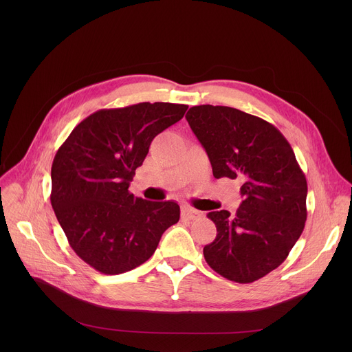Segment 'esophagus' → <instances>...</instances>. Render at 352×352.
Here are the masks:
<instances>
[{"mask_svg": "<svg viewBox=\"0 0 352 352\" xmlns=\"http://www.w3.org/2000/svg\"><path fill=\"white\" fill-rule=\"evenodd\" d=\"M181 214H182L184 219H188V220H195V219L202 216V213L195 210V209H192V208H188V206H184V208H182Z\"/></svg>", "mask_w": 352, "mask_h": 352, "instance_id": "obj_1", "label": "esophagus"}]
</instances>
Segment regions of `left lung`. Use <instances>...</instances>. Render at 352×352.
<instances>
[{
  "label": "left lung",
  "instance_id": "8db88e82",
  "mask_svg": "<svg viewBox=\"0 0 352 352\" xmlns=\"http://www.w3.org/2000/svg\"><path fill=\"white\" fill-rule=\"evenodd\" d=\"M205 147L214 178L241 179L234 216L210 212L216 239L204 248L208 265L248 284L277 269L307 221L308 184L294 150L270 122L226 106H195L185 116Z\"/></svg>",
  "mask_w": 352,
  "mask_h": 352
}]
</instances>
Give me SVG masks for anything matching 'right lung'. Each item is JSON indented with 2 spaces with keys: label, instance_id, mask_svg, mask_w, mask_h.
<instances>
[{
  "label": "right lung",
  "instance_id": "obj_1",
  "mask_svg": "<svg viewBox=\"0 0 352 352\" xmlns=\"http://www.w3.org/2000/svg\"><path fill=\"white\" fill-rule=\"evenodd\" d=\"M186 104L103 109L78 124L52 166V206L74 252L103 274L144 263L178 223L175 202L135 197L129 184L152 140L178 122Z\"/></svg>",
  "mask_w": 352,
  "mask_h": 352
}]
</instances>
